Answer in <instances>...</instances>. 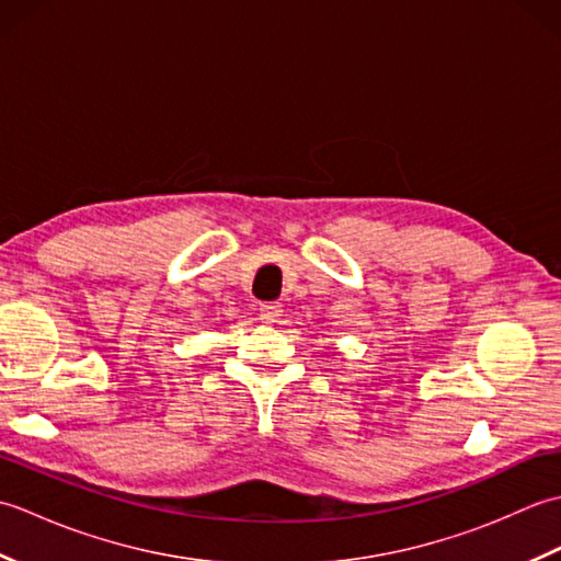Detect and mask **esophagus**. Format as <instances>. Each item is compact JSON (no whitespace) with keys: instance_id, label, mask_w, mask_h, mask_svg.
<instances>
[{"instance_id":"34e87169","label":"esophagus","mask_w":561,"mask_h":561,"mask_svg":"<svg viewBox=\"0 0 561 561\" xmlns=\"http://www.w3.org/2000/svg\"><path fill=\"white\" fill-rule=\"evenodd\" d=\"M279 316H282V306L279 304H260V320L265 325L277 323Z\"/></svg>"}]
</instances>
